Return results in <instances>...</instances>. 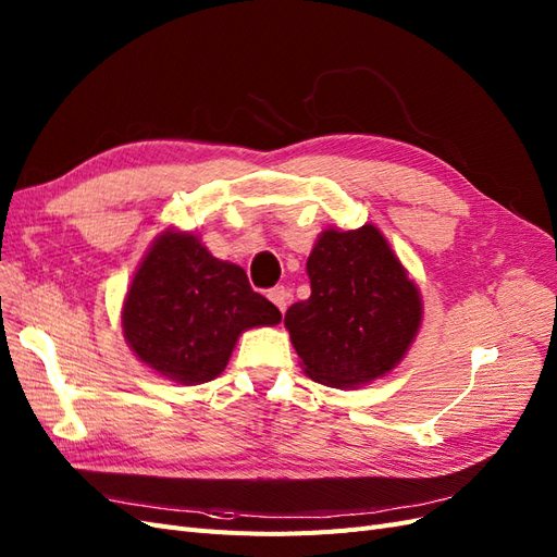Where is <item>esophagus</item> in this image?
<instances>
[{
    "mask_svg": "<svg viewBox=\"0 0 557 557\" xmlns=\"http://www.w3.org/2000/svg\"><path fill=\"white\" fill-rule=\"evenodd\" d=\"M269 299H272L274 301V305H276V309L283 313L285 309H288V301H290V293L288 290H285L283 288V285H276V288H272V290H269V295H267Z\"/></svg>",
    "mask_w": 557,
    "mask_h": 557,
    "instance_id": "34e87169",
    "label": "esophagus"
}]
</instances>
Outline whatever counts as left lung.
I'll list each match as a JSON object with an SVG mask.
<instances>
[{"label":"left lung","instance_id":"obj_1","mask_svg":"<svg viewBox=\"0 0 557 557\" xmlns=\"http://www.w3.org/2000/svg\"><path fill=\"white\" fill-rule=\"evenodd\" d=\"M311 297L285 311L309 379L356 387L385 376L416 339L423 301L374 225L325 230L307 260Z\"/></svg>","mask_w":557,"mask_h":557}]
</instances>
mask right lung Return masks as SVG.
I'll list each match as a JSON object with an SVG mask.
<instances>
[{
	"mask_svg": "<svg viewBox=\"0 0 557 557\" xmlns=\"http://www.w3.org/2000/svg\"><path fill=\"white\" fill-rule=\"evenodd\" d=\"M281 323L239 264L213 258L190 232L166 230L148 248L123 305V334L141 362L181 385L213 381L239 334Z\"/></svg>",
	"mask_w": 557,
	"mask_h": 557,
	"instance_id": "add662e5",
	"label": "right lung"
}]
</instances>
